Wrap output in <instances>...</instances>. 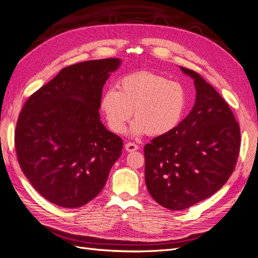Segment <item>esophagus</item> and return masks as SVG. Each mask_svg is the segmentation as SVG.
Segmentation results:
<instances>
[{"label": "esophagus", "instance_id": "esophagus-1", "mask_svg": "<svg viewBox=\"0 0 258 258\" xmlns=\"http://www.w3.org/2000/svg\"><path fill=\"white\" fill-rule=\"evenodd\" d=\"M139 149V147L134 144V142H127V144L125 145V150L127 152H134V151H137Z\"/></svg>", "mask_w": 258, "mask_h": 258}]
</instances>
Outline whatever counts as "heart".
<instances>
[{
	"instance_id": "b5f03b06",
	"label": "heart",
	"mask_w": 258,
	"mask_h": 258,
	"mask_svg": "<svg viewBox=\"0 0 258 258\" xmlns=\"http://www.w3.org/2000/svg\"><path fill=\"white\" fill-rule=\"evenodd\" d=\"M119 90H105L100 107L109 128L123 134L134 114L131 125L133 136H160L174 130L182 120L187 105V94L182 85L168 81L159 74L140 71L125 75L118 83Z\"/></svg>"
}]
</instances>
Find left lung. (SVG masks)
<instances>
[{"mask_svg": "<svg viewBox=\"0 0 258 258\" xmlns=\"http://www.w3.org/2000/svg\"><path fill=\"white\" fill-rule=\"evenodd\" d=\"M196 102L168 134L145 147L147 188L170 211H182L217 192L230 178L240 149V130L228 104L197 72Z\"/></svg>", "mask_w": 258, "mask_h": 258, "instance_id": "1", "label": "left lung"}]
</instances>
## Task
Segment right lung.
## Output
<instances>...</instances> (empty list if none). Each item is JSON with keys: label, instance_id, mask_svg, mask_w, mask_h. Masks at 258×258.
I'll return each instance as SVG.
<instances>
[{"label": "right lung", "instance_id": "add662e5", "mask_svg": "<svg viewBox=\"0 0 258 258\" xmlns=\"http://www.w3.org/2000/svg\"><path fill=\"white\" fill-rule=\"evenodd\" d=\"M120 58L63 68L32 94L19 116L15 145L24 175L47 201L64 208L90 202L121 155L122 139L100 118L102 89Z\"/></svg>", "mask_w": 258, "mask_h": 258}]
</instances>
